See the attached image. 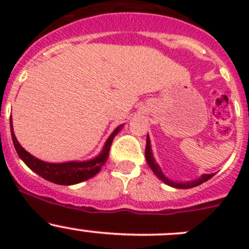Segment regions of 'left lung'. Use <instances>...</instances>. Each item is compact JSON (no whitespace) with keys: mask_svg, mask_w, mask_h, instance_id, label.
<instances>
[{"mask_svg":"<svg viewBox=\"0 0 249 249\" xmlns=\"http://www.w3.org/2000/svg\"><path fill=\"white\" fill-rule=\"evenodd\" d=\"M144 154H145V160H147L148 165H149V167L152 169V171L154 172V175L157 176L160 180H162L165 184L170 185V187L178 188V189H189V188H194V187H197V185L202 184L203 182H206V180H208L210 178H212L213 176H214V173H210V175H202L201 177L196 178V179L188 180V182H176V180H172V179H170V178H167L166 176L162 173L161 167L159 166V164L155 161L154 157H153L152 145H150L149 136H147V144H145Z\"/></svg>","mask_w":249,"mask_h":249,"instance_id":"left-lung-1","label":"left lung"}]
</instances>
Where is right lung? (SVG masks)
Wrapping results in <instances>:
<instances>
[{"label": "right lung", "mask_w": 249, "mask_h": 249, "mask_svg": "<svg viewBox=\"0 0 249 249\" xmlns=\"http://www.w3.org/2000/svg\"><path fill=\"white\" fill-rule=\"evenodd\" d=\"M124 124L119 125L114 129V131L109 135L105 143L104 148L100 152L99 155L89 160H84V161H66V162H47L43 160L37 159L32 154L24 149L18 142L16 135H14L13 124H12V117H11V134L12 140H13L14 147L19 155L20 159L27 165V167L36 172L37 175L41 176L44 179L49 180V182L55 183V184L60 185H72L78 184L80 182L89 179V178L94 177L97 172L101 170L105 162L108 159V153L110 149V144H112L113 139L115 135L123 129Z\"/></svg>", "instance_id": "1"}]
</instances>
